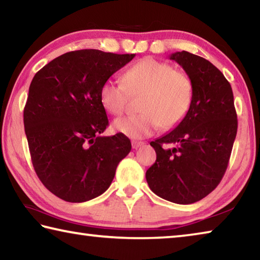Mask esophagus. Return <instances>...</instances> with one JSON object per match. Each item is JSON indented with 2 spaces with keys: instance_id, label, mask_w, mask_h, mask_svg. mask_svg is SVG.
<instances>
[{
  "instance_id": "esophagus-1",
  "label": "esophagus",
  "mask_w": 260,
  "mask_h": 260,
  "mask_svg": "<svg viewBox=\"0 0 260 260\" xmlns=\"http://www.w3.org/2000/svg\"><path fill=\"white\" fill-rule=\"evenodd\" d=\"M143 144L144 142H142V141H133V142H132V148L139 149L140 147H142Z\"/></svg>"
}]
</instances>
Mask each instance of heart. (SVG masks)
I'll use <instances>...</instances> for the list:
<instances>
[{
  "label": "heart",
  "instance_id": "1",
  "mask_svg": "<svg viewBox=\"0 0 260 260\" xmlns=\"http://www.w3.org/2000/svg\"><path fill=\"white\" fill-rule=\"evenodd\" d=\"M129 94L141 96L140 113L120 117L113 128L132 139L151 135L161 126L169 129L183 120L192 101V82L186 72L155 58H143L122 74V83L107 81L101 86L100 102L109 113L125 111Z\"/></svg>",
  "mask_w": 260,
  "mask_h": 260
}]
</instances>
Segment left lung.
Instances as JSON below:
<instances>
[{"mask_svg":"<svg viewBox=\"0 0 260 260\" xmlns=\"http://www.w3.org/2000/svg\"><path fill=\"white\" fill-rule=\"evenodd\" d=\"M170 59L191 79L192 101L183 120L150 143L157 159L146 179L157 196L191 204L221 181L236 138L237 116L231 83L212 63L188 51L173 52Z\"/></svg>","mask_w":260,"mask_h":260,"instance_id":"obj_1","label":"left lung"}]
</instances>
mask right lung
I'll return each mask as SVG.
<instances>
[{
  "label": "right lung",
  "instance_id": "obj_1",
  "mask_svg": "<svg viewBox=\"0 0 260 260\" xmlns=\"http://www.w3.org/2000/svg\"><path fill=\"white\" fill-rule=\"evenodd\" d=\"M135 54L70 51L30 82L24 126L39 179L59 199L81 203L107 190L132 144L124 134L101 136L109 125L100 89Z\"/></svg>",
  "mask_w": 260,
  "mask_h": 260
}]
</instances>
